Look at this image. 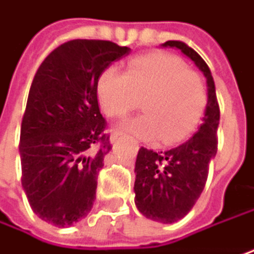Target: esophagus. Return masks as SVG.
Listing matches in <instances>:
<instances>
[{
  "label": "esophagus",
  "instance_id": "34e87169",
  "mask_svg": "<svg viewBox=\"0 0 254 254\" xmlns=\"http://www.w3.org/2000/svg\"><path fill=\"white\" fill-rule=\"evenodd\" d=\"M121 135H122L121 132H113V133L110 135V144H113V145H115V144H116V142L119 141Z\"/></svg>",
  "mask_w": 254,
  "mask_h": 254
}]
</instances>
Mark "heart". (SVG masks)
<instances>
[{
    "mask_svg": "<svg viewBox=\"0 0 254 254\" xmlns=\"http://www.w3.org/2000/svg\"><path fill=\"white\" fill-rule=\"evenodd\" d=\"M97 102L106 116L121 118L141 100L144 115L130 119L127 129L142 139L172 145L188 138L197 127L205 106L202 77L183 61L167 54L132 58L125 74L106 68L96 82Z\"/></svg>",
    "mask_w": 254,
    "mask_h": 254,
    "instance_id": "obj_1",
    "label": "heart"
}]
</instances>
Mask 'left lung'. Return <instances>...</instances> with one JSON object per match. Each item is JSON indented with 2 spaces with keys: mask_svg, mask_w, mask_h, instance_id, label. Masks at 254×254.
I'll return each instance as SVG.
<instances>
[{
  "mask_svg": "<svg viewBox=\"0 0 254 254\" xmlns=\"http://www.w3.org/2000/svg\"><path fill=\"white\" fill-rule=\"evenodd\" d=\"M163 48H176L193 61L206 78L208 102L202 124L193 136L172 150L155 152L141 147L135 161V205L145 217L172 224L182 219L200 196L212 158L217 154L219 107L211 69L199 54L180 40Z\"/></svg>",
  "mask_w": 254,
  "mask_h": 254,
  "instance_id": "8db88e82",
  "label": "left lung"
}]
</instances>
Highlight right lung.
I'll return each instance as SVG.
<instances>
[{
    "mask_svg": "<svg viewBox=\"0 0 254 254\" xmlns=\"http://www.w3.org/2000/svg\"><path fill=\"white\" fill-rule=\"evenodd\" d=\"M129 52L109 40H69L33 78L20 132L21 185L36 215L59 228L93 208L97 174L112 150L96 82Z\"/></svg>",
    "mask_w": 254,
    "mask_h": 254,
    "instance_id": "obj_1",
    "label": "right lung"
}]
</instances>
